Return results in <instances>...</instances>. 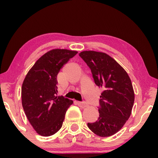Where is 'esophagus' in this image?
<instances>
[{
	"label": "esophagus",
	"mask_w": 158,
	"mask_h": 158,
	"mask_svg": "<svg viewBox=\"0 0 158 158\" xmlns=\"http://www.w3.org/2000/svg\"><path fill=\"white\" fill-rule=\"evenodd\" d=\"M77 105H78L80 107L84 108V107L86 106V103H85V102H81V101H77Z\"/></svg>",
	"instance_id": "esophagus-1"
}]
</instances>
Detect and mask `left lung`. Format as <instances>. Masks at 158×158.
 <instances>
[{"mask_svg":"<svg viewBox=\"0 0 158 158\" xmlns=\"http://www.w3.org/2000/svg\"><path fill=\"white\" fill-rule=\"evenodd\" d=\"M79 56L89 67L95 84L103 88L99 117L88 127L96 135L110 137L122 128L131 115L134 101L132 84L124 68L103 52L83 51Z\"/></svg>","mask_w":158,"mask_h":158,"instance_id":"8db88e82","label":"left lung"}]
</instances>
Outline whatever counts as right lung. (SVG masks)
Masks as SVG:
<instances>
[{
	"label": "right lung",
	"instance_id": "add662e5",
	"mask_svg": "<svg viewBox=\"0 0 158 158\" xmlns=\"http://www.w3.org/2000/svg\"><path fill=\"white\" fill-rule=\"evenodd\" d=\"M77 51L55 49L47 52L26 75L21 87L22 106L30 124L41 136L55 135L62 126L73 101L57 96V76Z\"/></svg>",
	"mask_w": 158,
	"mask_h": 158
}]
</instances>
